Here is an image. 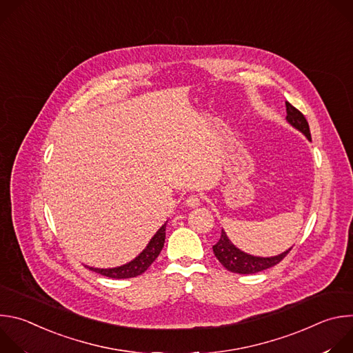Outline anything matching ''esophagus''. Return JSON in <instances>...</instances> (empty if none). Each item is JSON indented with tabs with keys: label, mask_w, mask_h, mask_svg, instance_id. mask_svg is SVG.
I'll list each match as a JSON object with an SVG mask.
<instances>
[{
	"label": "esophagus",
	"mask_w": 353,
	"mask_h": 353,
	"mask_svg": "<svg viewBox=\"0 0 353 353\" xmlns=\"http://www.w3.org/2000/svg\"><path fill=\"white\" fill-rule=\"evenodd\" d=\"M185 205L188 208H196L201 205V198L198 195H190L185 201Z\"/></svg>",
	"instance_id": "34e87169"
}]
</instances>
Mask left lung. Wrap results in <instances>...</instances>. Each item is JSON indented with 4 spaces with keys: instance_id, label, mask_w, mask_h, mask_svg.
<instances>
[{
    "instance_id": "obj_1",
    "label": "left lung",
    "mask_w": 353,
    "mask_h": 353,
    "mask_svg": "<svg viewBox=\"0 0 353 353\" xmlns=\"http://www.w3.org/2000/svg\"><path fill=\"white\" fill-rule=\"evenodd\" d=\"M286 121L293 128H296L297 131L303 134L312 142V135H310V128H309L307 120L289 102H286ZM212 248H214L215 257L219 260V263L228 271L234 272V274H245V275L247 274H257L260 271H264V270H268V268L276 265L278 263H281L285 259V256L292 250V247H290V248L285 250L283 253H281L278 256H272V257H259V256L248 254L230 241V239L228 237V234L223 229H222L219 241Z\"/></svg>"
}]
</instances>
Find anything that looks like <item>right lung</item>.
Listing matches in <instances>:
<instances>
[{"instance_id":"1","label":"right lung","mask_w":353,"mask_h":353,"mask_svg":"<svg viewBox=\"0 0 353 353\" xmlns=\"http://www.w3.org/2000/svg\"><path fill=\"white\" fill-rule=\"evenodd\" d=\"M166 226H168V221L152 236V239L149 240V243L146 244V247L141 251V253L130 263L123 264L120 267H113V268H94V267H89V265H85V267L93 272H97L103 276L114 278V279H127V278L138 276V275L143 274L150 267V264H152L161 254V251L165 244V239H166Z\"/></svg>"}]
</instances>
